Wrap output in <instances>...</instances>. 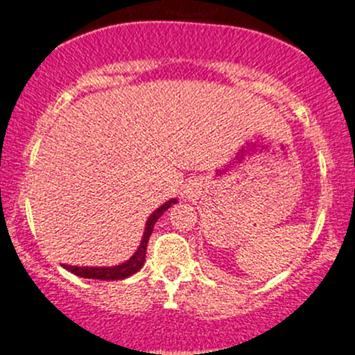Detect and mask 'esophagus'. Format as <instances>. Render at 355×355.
Segmentation results:
<instances>
[{
  "label": "esophagus",
  "instance_id": "1",
  "mask_svg": "<svg viewBox=\"0 0 355 355\" xmlns=\"http://www.w3.org/2000/svg\"><path fill=\"white\" fill-rule=\"evenodd\" d=\"M184 193H186V196H188V198H191V196H195L196 193H198V186H196V182L189 181L188 184H186Z\"/></svg>",
  "mask_w": 355,
  "mask_h": 355
}]
</instances>
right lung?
<instances>
[{"instance_id": "add662e5", "label": "right lung", "mask_w": 355, "mask_h": 355, "mask_svg": "<svg viewBox=\"0 0 355 355\" xmlns=\"http://www.w3.org/2000/svg\"><path fill=\"white\" fill-rule=\"evenodd\" d=\"M176 202L178 200H174V198L169 200V202L164 203L162 207H159V209H157L155 212L150 216L148 223H146V227H145V234H143V240H141V243H139V248L135 252V255H132L128 262H124V264L114 266V268H77V266H63V268H65L67 271L73 272V275L80 276V278L107 279V282L108 279H124V278H128V276L135 275V272H138L139 269H141V266L145 264L146 245H148L150 234H152L153 226H155V223L159 220V217L162 216V214L166 212L169 207H173Z\"/></svg>"}]
</instances>
